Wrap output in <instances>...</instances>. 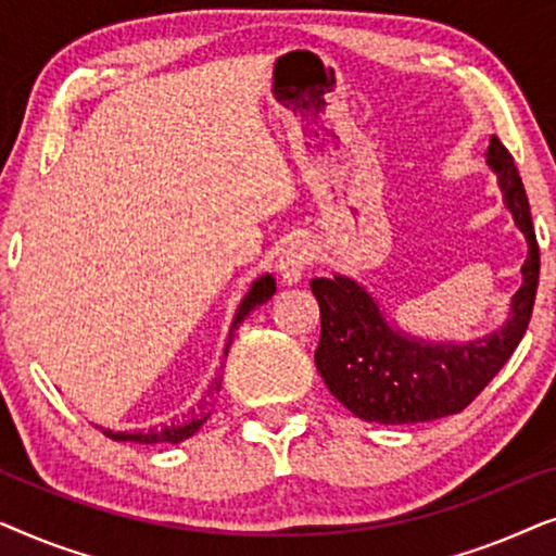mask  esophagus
<instances>
[{
    "label": "esophagus",
    "instance_id": "obj_1",
    "mask_svg": "<svg viewBox=\"0 0 556 556\" xmlns=\"http://www.w3.org/2000/svg\"><path fill=\"white\" fill-rule=\"evenodd\" d=\"M314 261V248L306 240H293L283 248L278 257V276L286 286H295L306 276V268Z\"/></svg>",
    "mask_w": 556,
    "mask_h": 556
}]
</instances>
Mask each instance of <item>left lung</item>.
<instances>
[{
    "mask_svg": "<svg viewBox=\"0 0 556 556\" xmlns=\"http://www.w3.org/2000/svg\"><path fill=\"white\" fill-rule=\"evenodd\" d=\"M485 164L496 174L504 207L529 248L504 326L473 341H430L390 321L359 280L341 273L311 280L321 308L316 369L333 397L359 420L413 425L460 413L498 375L527 333L539 286L529 200L511 154L496 136L489 141Z\"/></svg>",
    "mask_w": 556,
    "mask_h": 556,
    "instance_id": "1",
    "label": "left lung"
}]
</instances>
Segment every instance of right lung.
Masks as SVG:
<instances>
[{
    "label": "right lung",
    "instance_id": "obj_1",
    "mask_svg": "<svg viewBox=\"0 0 556 556\" xmlns=\"http://www.w3.org/2000/svg\"><path fill=\"white\" fill-rule=\"evenodd\" d=\"M276 293V278L270 276V273H265V276L255 278L253 286H250V291L245 293V299L240 301L238 311H235V318L230 324V331H227V344H225V356L230 352V344L235 339V331H238V326L245 321V316L250 311H255L257 306H263L265 301H270V295ZM219 387H223V375L215 377V382L207 390V397L210 402H204L197 409L189 413V417L185 420H172L162 425V428H149V430H121V432H113V430H103V435H109L111 440H118V443H139V445H156V443H169V445H177L181 440L192 438L194 432H200V428L204 422H207V417L212 415V400H215V394L219 392ZM98 428V425H96Z\"/></svg>",
    "mask_w": 556,
    "mask_h": 556
}]
</instances>
